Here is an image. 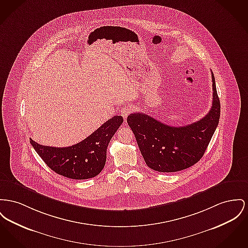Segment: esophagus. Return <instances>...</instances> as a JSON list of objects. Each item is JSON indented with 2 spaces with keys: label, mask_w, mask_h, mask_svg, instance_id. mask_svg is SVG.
Instances as JSON below:
<instances>
[{
  "label": "esophagus",
  "mask_w": 248,
  "mask_h": 248,
  "mask_svg": "<svg viewBox=\"0 0 248 248\" xmlns=\"http://www.w3.org/2000/svg\"><path fill=\"white\" fill-rule=\"evenodd\" d=\"M132 108L130 106H125V107H123L120 110V113L121 115L124 118V120L127 118V116L129 115V113L131 112Z\"/></svg>",
  "instance_id": "obj_1"
}]
</instances>
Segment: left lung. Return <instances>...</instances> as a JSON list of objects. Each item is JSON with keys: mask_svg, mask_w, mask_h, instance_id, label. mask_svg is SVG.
Returning a JSON list of instances; mask_svg holds the SVG:
<instances>
[{"mask_svg": "<svg viewBox=\"0 0 248 248\" xmlns=\"http://www.w3.org/2000/svg\"><path fill=\"white\" fill-rule=\"evenodd\" d=\"M213 105L200 121L184 126H170L144 113H132L127 123L135 135L147 166L159 172H176L201 160L218 125L219 101L212 72Z\"/></svg>", "mask_w": 248, "mask_h": 248, "instance_id": "left-lung-1", "label": "left lung"}]
</instances>
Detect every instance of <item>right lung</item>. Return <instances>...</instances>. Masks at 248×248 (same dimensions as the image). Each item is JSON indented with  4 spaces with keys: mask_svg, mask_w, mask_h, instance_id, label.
I'll list each match as a JSON object with an SVG mask.
<instances>
[{
    "mask_svg": "<svg viewBox=\"0 0 248 248\" xmlns=\"http://www.w3.org/2000/svg\"><path fill=\"white\" fill-rule=\"evenodd\" d=\"M123 122L122 116L112 117L85 140L70 147L40 145L31 139L30 142L56 173L74 180L90 179L102 171L108 145Z\"/></svg>",
    "mask_w": 248,
    "mask_h": 248,
    "instance_id": "obj_1",
    "label": "right lung"
}]
</instances>
